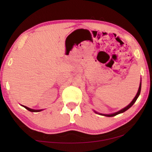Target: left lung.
Returning <instances> with one entry per match:
<instances>
[{
  "label": "left lung",
  "instance_id": "8db88e82",
  "mask_svg": "<svg viewBox=\"0 0 152 152\" xmlns=\"http://www.w3.org/2000/svg\"><path fill=\"white\" fill-rule=\"evenodd\" d=\"M141 88V82H140V86H139V89H138V91H137V94L135 95V96L134 97V99H133V101H132V102H131L130 103H129V104H128L127 107H125V108H123V109H122L121 110H119V111H117V112H116V113H112V114H102V113H97L96 111H95V110H94V113H97V114H99V115H102V116H106V117H114V116H115V115L120 114V113H124L125 111H126V110L129 109L130 107H132L133 106V104L135 103L136 101H137V98L139 97V96H140V94Z\"/></svg>",
  "mask_w": 152,
  "mask_h": 152
}]
</instances>
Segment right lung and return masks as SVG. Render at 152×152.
<instances>
[{
    "label": "right lung",
    "instance_id": "add662e5",
    "mask_svg": "<svg viewBox=\"0 0 152 152\" xmlns=\"http://www.w3.org/2000/svg\"><path fill=\"white\" fill-rule=\"evenodd\" d=\"M21 106L23 107L24 108H25V109H27L28 110H29V111H31V112H39V111H42V109H41V110H35V109H30V108L27 107H25V106H24V105H21Z\"/></svg>",
    "mask_w": 152,
    "mask_h": 152
}]
</instances>
